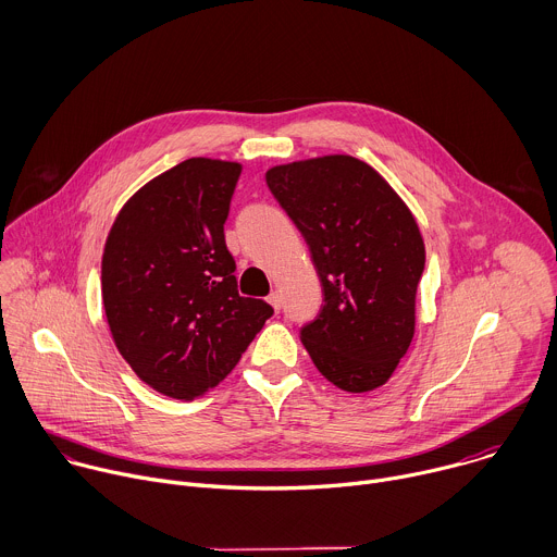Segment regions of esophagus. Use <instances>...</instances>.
Here are the masks:
<instances>
[{"label":"esophagus","mask_w":557,"mask_h":557,"mask_svg":"<svg viewBox=\"0 0 557 557\" xmlns=\"http://www.w3.org/2000/svg\"><path fill=\"white\" fill-rule=\"evenodd\" d=\"M268 300H270V305H272L276 311L281 309V302H283V300H281V294H278V292H272V294L268 296Z\"/></svg>","instance_id":"esophagus-1"}]
</instances>
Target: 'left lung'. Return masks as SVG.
I'll return each instance as SVG.
<instances>
[{
	"mask_svg": "<svg viewBox=\"0 0 557 557\" xmlns=\"http://www.w3.org/2000/svg\"><path fill=\"white\" fill-rule=\"evenodd\" d=\"M265 182L305 237L322 285L300 341L343 391L382 386L414 336L425 248L399 195L367 162L324 156L274 166Z\"/></svg>",
	"mask_w": 557,
	"mask_h": 557,
	"instance_id": "obj_1",
	"label": "left lung"
}]
</instances>
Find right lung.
I'll use <instances>...</instances> for the list:
<instances>
[{
    "instance_id": "add662e5",
    "label": "right lung",
    "mask_w": 557,
    "mask_h": 557,
    "mask_svg": "<svg viewBox=\"0 0 557 557\" xmlns=\"http://www.w3.org/2000/svg\"><path fill=\"white\" fill-rule=\"evenodd\" d=\"M242 164L190 158L145 184L102 252V305L136 375L193 399L224 380L274 309L237 289L224 224Z\"/></svg>"
}]
</instances>
